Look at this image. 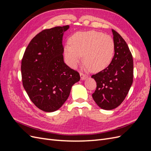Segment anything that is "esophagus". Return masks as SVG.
<instances>
[{
	"instance_id": "34e87169",
	"label": "esophagus",
	"mask_w": 151,
	"mask_h": 151,
	"mask_svg": "<svg viewBox=\"0 0 151 151\" xmlns=\"http://www.w3.org/2000/svg\"><path fill=\"white\" fill-rule=\"evenodd\" d=\"M80 76H81V80H84V79H86V78H88V75L84 74V73H83V72L80 73Z\"/></svg>"
}]
</instances>
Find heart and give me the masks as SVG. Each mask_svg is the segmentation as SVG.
I'll use <instances>...</instances> for the list:
<instances>
[{
    "label": "heart",
    "instance_id": "1",
    "mask_svg": "<svg viewBox=\"0 0 151 151\" xmlns=\"http://www.w3.org/2000/svg\"><path fill=\"white\" fill-rule=\"evenodd\" d=\"M114 52L113 38L96 31L75 33L64 47L65 57L71 67H76L83 55L86 68L94 72L101 71L110 64Z\"/></svg>",
    "mask_w": 151,
    "mask_h": 151
}]
</instances>
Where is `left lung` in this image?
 I'll return each mask as SVG.
<instances>
[{"instance_id":"obj_1","label":"left lung","mask_w":151,"mask_h":151,"mask_svg":"<svg viewBox=\"0 0 151 151\" xmlns=\"http://www.w3.org/2000/svg\"><path fill=\"white\" fill-rule=\"evenodd\" d=\"M115 43V55L106 68L91 77L96 83L92 96L104 109H113L124 101L133 83L134 61L125 41L112 29Z\"/></svg>"}]
</instances>
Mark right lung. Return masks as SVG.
Listing matches in <instances>:
<instances>
[{
  "label": "right lung",
  "instance_id": "right-lung-1",
  "mask_svg": "<svg viewBox=\"0 0 151 151\" xmlns=\"http://www.w3.org/2000/svg\"><path fill=\"white\" fill-rule=\"evenodd\" d=\"M68 28L57 26L41 31L31 40L21 61L24 88L35 106L46 112L60 108L81 78L78 72L63 62L62 37Z\"/></svg>",
  "mask_w": 151,
  "mask_h": 151
}]
</instances>
